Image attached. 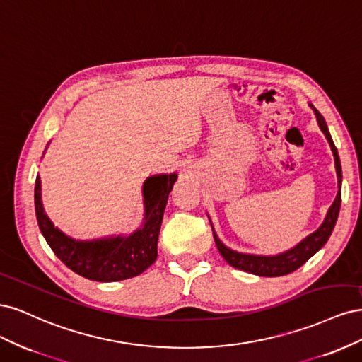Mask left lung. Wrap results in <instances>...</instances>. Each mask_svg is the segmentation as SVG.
<instances>
[{
  "label": "left lung",
  "mask_w": 362,
  "mask_h": 362,
  "mask_svg": "<svg viewBox=\"0 0 362 362\" xmlns=\"http://www.w3.org/2000/svg\"><path fill=\"white\" fill-rule=\"evenodd\" d=\"M310 107L314 110V115L317 117V124H319L325 137L327 139V141H329V146L332 149L334 160H335V169H337L339 190L337 193V198H335L334 204L331 205L323 223L320 225L319 229H317V231H314L308 237H305L299 245H296L294 247L282 252V254H278V255H252V254H243V252H237V250L229 249L228 246H225L221 242V238L217 237V234L214 233V228L211 225L217 250L221 252V255L225 258V261L229 266L249 272V273H254V275H258V276H269V278L284 276V275H288V273H291L294 270H298L300 266H303L305 262L308 261L314 254H317V252H319L326 245L327 240H329V237L334 231V226L337 223L339 206H341V180H343L341 163H339L338 151L334 145L332 137L329 134V129H327V125L325 122L323 116L317 112L311 104H310Z\"/></svg>",
  "instance_id": "1"
}]
</instances>
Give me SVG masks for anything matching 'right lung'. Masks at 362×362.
I'll return each mask as SVG.
<instances>
[{
  "instance_id": "1",
  "label": "right lung",
  "mask_w": 362,
  "mask_h": 362,
  "mask_svg": "<svg viewBox=\"0 0 362 362\" xmlns=\"http://www.w3.org/2000/svg\"><path fill=\"white\" fill-rule=\"evenodd\" d=\"M177 173L154 175L144 182L145 221L129 235L81 242L63 234L54 226L42 205L40 178L35 187V208L42 235L63 264L80 276L98 282H113L134 278L157 259V243L169 193Z\"/></svg>"
}]
</instances>
